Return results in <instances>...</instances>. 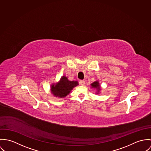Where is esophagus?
I'll use <instances>...</instances> for the list:
<instances>
[{
  "label": "esophagus",
  "mask_w": 151,
  "mask_h": 151,
  "mask_svg": "<svg viewBox=\"0 0 151 151\" xmlns=\"http://www.w3.org/2000/svg\"><path fill=\"white\" fill-rule=\"evenodd\" d=\"M80 84H81V85H82V86H84V85L85 84L84 81H80Z\"/></svg>",
  "instance_id": "34e87169"
}]
</instances>
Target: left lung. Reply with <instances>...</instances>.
I'll list each match as a JSON object with an SVG mask.
<instances>
[{"label": "left lung", "instance_id": "1", "mask_svg": "<svg viewBox=\"0 0 151 151\" xmlns=\"http://www.w3.org/2000/svg\"><path fill=\"white\" fill-rule=\"evenodd\" d=\"M90 85H91V88H93V89H95L97 90V91L96 93V94H99L100 93L101 88L100 84L99 81H96L94 82Z\"/></svg>", "mask_w": 151, "mask_h": 151}]
</instances>
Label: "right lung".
I'll use <instances>...</instances> for the list:
<instances>
[{"label":"right lung","mask_w":151,"mask_h":151,"mask_svg":"<svg viewBox=\"0 0 151 151\" xmlns=\"http://www.w3.org/2000/svg\"><path fill=\"white\" fill-rule=\"evenodd\" d=\"M78 85H79L78 81H70L66 76L64 75L61 76L59 82L51 84V93L53 94L54 97L64 98Z\"/></svg>","instance_id":"right-lung-1"}]
</instances>
